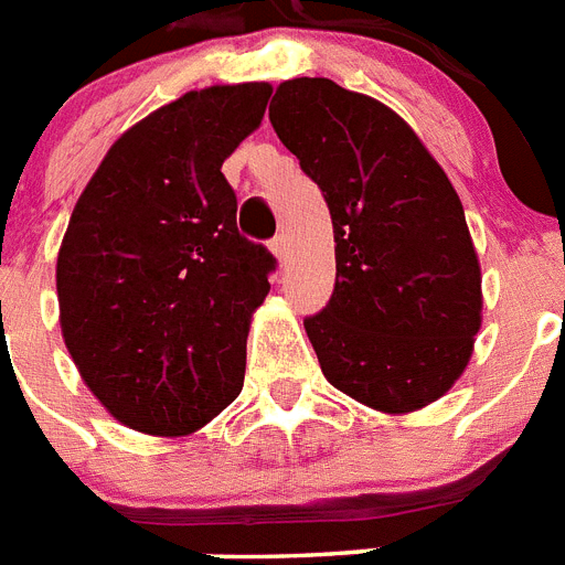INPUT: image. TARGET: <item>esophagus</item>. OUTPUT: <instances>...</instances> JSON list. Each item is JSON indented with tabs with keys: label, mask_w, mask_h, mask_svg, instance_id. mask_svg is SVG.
Instances as JSON below:
<instances>
[{
	"label": "esophagus",
	"mask_w": 565,
	"mask_h": 565,
	"mask_svg": "<svg viewBox=\"0 0 565 565\" xmlns=\"http://www.w3.org/2000/svg\"><path fill=\"white\" fill-rule=\"evenodd\" d=\"M271 252H274V257L279 259V263H286V259H288V239H286V234H277V237L271 239Z\"/></svg>",
	"instance_id": "obj_1"
}]
</instances>
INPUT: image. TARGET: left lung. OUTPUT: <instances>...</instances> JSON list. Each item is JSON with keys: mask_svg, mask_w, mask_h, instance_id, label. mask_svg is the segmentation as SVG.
I'll use <instances>...</instances> for the list:
<instances>
[{"mask_svg": "<svg viewBox=\"0 0 565 565\" xmlns=\"http://www.w3.org/2000/svg\"><path fill=\"white\" fill-rule=\"evenodd\" d=\"M268 118L331 209L337 282L306 319L319 367L364 407L422 411L481 331V266L450 178L402 115L331 78L282 82Z\"/></svg>", "mask_w": 565, "mask_h": 565, "instance_id": "8db88e82", "label": "left lung"}]
</instances>
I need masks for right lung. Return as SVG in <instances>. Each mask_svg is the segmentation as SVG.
Segmentation results:
<instances>
[{
    "mask_svg": "<svg viewBox=\"0 0 565 565\" xmlns=\"http://www.w3.org/2000/svg\"><path fill=\"white\" fill-rule=\"evenodd\" d=\"M271 84L192 89L129 127L70 214L58 322L84 384L129 430L186 436L243 391L266 246L237 232L221 167L263 121Z\"/></svg>",
    "mask_w": 565,
    "mask_h": 565,
    "instance_id": "right-lung-1",
    "label": "right lung"
}]
</instances>
